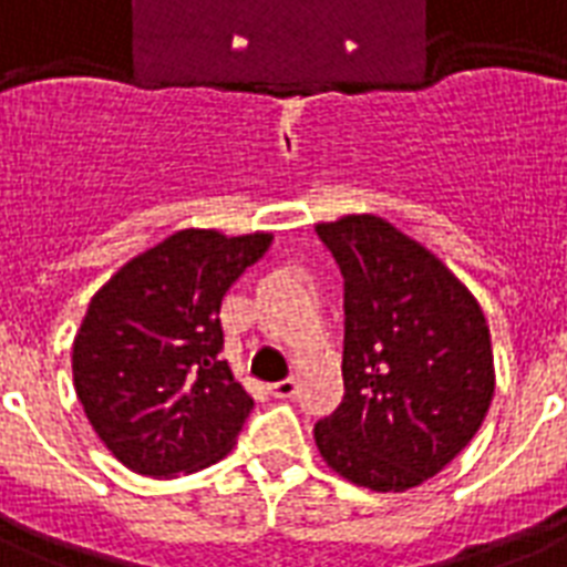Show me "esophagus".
Segmentation results:
<instances>
[{"label":"esophagus","instance_id":"34e87169","mask_svg":"<svg viewBox=\"0 0 567 567\" xmlns=\"http://www.w3.org/2000/svg\"><path fill=\"white\" fill-rule=\"evenodd\" d=\"M270 394L279 396V400H288V396L297 394V382H293V379H282V382L270 385Z\"/></svg>","mask_w":567,"mask_h":567}]
</instances>
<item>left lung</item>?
Listing matches in <instances>:
<instances>
[{
	"mask_svg": "<svg viewBox=\"0 0 567 567\" xmlns=\"http://www.w3.org/2000/svg\"><path fill=\"white\" fill-rule=\"evenodd\" d=\"M344 274V400L315 426L320 456L359 488L400 494L453 462L494 396L488 320L421 240L377 214L315 226Z\"/></svg>",
	"mask_w": 567,
	"mask_h": 567,
	"instance_id": "1",
	"label": "left lung"
}]
</instances>
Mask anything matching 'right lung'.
<instances>
[{
    "instance_id": "add662e5",
    "label": "right lung",
    "mask_w": 567,
    "mask_h": 567,
    "mask_svg": "<svg viewBox=\"0 0 567 567\" xmlns=\"http://www.w3.org/2000/svg\"><path fill=\"white\" fill-rule=\"evenodd\" d=\"M274 235L182 229L120 267L73 338V385L93 432L153 480L220 462L252 409L220 362V302Z\"/></svg>"
}]
</instances>
